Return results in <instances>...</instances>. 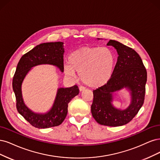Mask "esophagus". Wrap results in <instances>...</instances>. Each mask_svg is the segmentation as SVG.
I'll return each mask as SVG.
<instances>
[{"mask_svg":"<svg viewBox=\"0 0 160 160\" xmlns=\"http://www.w3.org/2000/svg\"><path fill=\"white\" fill-rule=\"evenodd\" d=\"M84 89H85V87H84V86H80L79 87V90H80V92H81V91H83Z\"/></svg>","mask_w":160,"mask_h":160,"instance_id":"1","label":"esophagus"}]
</instances>
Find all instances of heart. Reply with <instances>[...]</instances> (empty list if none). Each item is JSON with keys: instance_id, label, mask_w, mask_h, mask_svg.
<instances>
[{"instance_id": "b5f03b06", "label": "heart", "mask_w": 160, "mask_h": 160, "mask_svg": "<svg viewBox=\"0 0 160 160\" xmlns=\"http://www.w3.org/2000/svg\"><path fill=\"white\" fill-rule=\"evenodd\" d=\"M115 64L112 51L106 47H84L74 50L64 66V72L73 76L78 72L82 82L92 88L106 84L111 78Z\"/></svg>"}]
</instances>
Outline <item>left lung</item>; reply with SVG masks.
I'll return each instance as SVG.
<instances>
[{
    "mask_svg": "<svg viewBox=\"0 0 160 160\" xmlns=\"http://www.w3.org/2000/svg\"><path fill=\"white\" fill-rule=\"evenodd\" d=\"M108 46L116 49L118 57L110 79L93 90L91 106L92 116L101 125L120 126L130 122L142 106L146 93L147 71L142 58L132 48L110 40ZM128 87L131 91L132 103L124 111L118 110L111 104L112 92Z\"/></svg>",
    "mask_w": 160,
    "mask_h": 160,
    "instance_id": "obj_1",
    "label": "left lung"
}]
</instances>
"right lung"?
Listing matches in <instances>:
<instances>
[{
  "instance_id": "add662e5",
  "label": "right lung",
  "mask_w": 160,
  "mask_h": 160,
  "mask_svg": "<svg viewBox=\"0 0 160 160\" xmlns=\"http://www.w3.org/2000/svg\"><path fill=\"white\" fill-rule=\"evenodd\" d=\"M64 52L63 42L42 43L24 54L17 64L12 80L17 109L19 114L35 128L43 129L60 125L66 117L68 103L79 94L78 87L76 85L66 88H59L52 109L45 114H35L30 111L23 102L21 84L30 68L37 65L49 64L56 66L63 72Z\"/></svg>"
}]
</instances>
